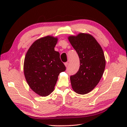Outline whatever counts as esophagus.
Wrapping results in <instances>:
<instances>
[{
  "label": "esophagus",
  "instance_id": "1",
  "mask_svg": "<svg viewBox=\"0 0 127 127\" xmlns=\"http://www.w3.org/2000/svg\"><path fill=\"white\" fill-rule=\"evenodd\" d=\"M64 64H65V65L66 67L67 68L68 66V65H69V63H68V62H66V63H64Z\"/></svg>",
  "mask_w": 127,
  "mask_h": 127
}]
</instances>
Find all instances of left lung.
<instances>
[{
    "instance_id": "1",
    "label": "left lung",
    "mask_w": 127,
    "mask_h": 127,
    "mask_svg": "<svg viewBox=\"0 0 127 127\" xmlns=\"http://www.w3.org/2000/svg\"><path fill=\"white\" fill-rule=\"evenodd\" d=\"M68 40L80 62L78 71L70 77L72 89L77 94H86L96 86L104 73L106 64L104 54L97 41L89 34L70 36Z\"/></svg>"
}]
</instances>
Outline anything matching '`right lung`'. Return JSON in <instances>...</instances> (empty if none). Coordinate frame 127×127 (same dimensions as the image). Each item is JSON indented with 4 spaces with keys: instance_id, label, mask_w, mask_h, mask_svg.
Here are the masks:
<instances>
[{
    "instance_id": "add662e5",
    "label": "right lung",
    "mask_w": 127,
    "mask_h": 127,
    "mask_svg": "<svg viewBox=\"0 0 127 127\" xmlns=\"http://www.w3.org/2000/svg\"><path fill=\"white\" fill-rule=\"evenodd\" d=\"M57 41V38L50 36L39 38L26 55V79L30 88L41 96H46L53 91L59 73L66 69L59 53L54 50Z\"/></svg>"
}]
</instances>
